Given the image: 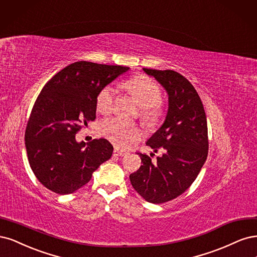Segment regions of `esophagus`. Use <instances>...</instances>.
<instances>
[{"label":"esophagus","instance_id":"obj_1","mask_svg":"<svg viewBox=\"0 0 257 257\" xmlns=\"http://www.w3.org/2000/svg\"><path fill=\"white\" fill-rule=\"evenodd\" d=\"M113 155H114V156H119V157H122V156H126V155H127V153H126L125 151H120V150H118V148H114Z\"/></svg>","mask_w":257,"mask_h":257}]
</instances>
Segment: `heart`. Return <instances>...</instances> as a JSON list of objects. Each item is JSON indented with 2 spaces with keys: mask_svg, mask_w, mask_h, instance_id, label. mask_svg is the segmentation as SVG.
Instances as JSON below:
<instances>
[{
  "mask_svg": "<svg viewBox=\"0 0 257 257\" xmlns=\"http://www.w3.org/2000/svg\"><path fill=\"white\" fill-rule=\"evenodd\" d=\"M126 86L141 106V117L147 125H155L162 115L160 87L146 76H137L130 79ZM114 100L115 88L112 85L104 86L97 96V111L104 115L110 114L113 110ZM100 132L104 138L121 150H127L136 145L143 136L142 130L138 125L120 118L102 121Z\"/></svg>",
  "mask_w": 257,
  "mask_h": 257,
  "instance_id": "b5f03b06",
  "label": "heart"
}]
</instances>
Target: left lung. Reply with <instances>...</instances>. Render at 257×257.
<instances>
[{"label":"left lung","mask_w":257,"mask_h":257,"mask_svg":"<svg viewBox=\"0 0 257 257\" xmlns=\"http://www.w3.org/2000/svg\"><path fill=\"white\" fill-rule=\"evenodd\" d=\"M143 70L169 97L167 116L146 142L155 153L163 154L152 160L139 153L143 164L129 178L145 201L162 204L183 194L204 165L208 155L207 119L200 96L184 76L174 70Z\"/></svg>","instance_id":"8db88e82"}]
</instances>
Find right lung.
<instances>
[{"label":"right lung","instance_id":"right-lung-1","mask_svg":"<svg viewBox=\"0 0 257 257\" xmlns=\"http://www.w3.org/2000/svg\"><path fill=\"white\" fill-rule=\"evenodd\" d=\"M129 67L76 62L57 72L41 89L26 130L33 173L46 188L69 194L86 185L113 154L105 139L78 142L76 134L96 118L100 90Z\"/></svg>","mask_w":257,"mask_h":257}]
</instances>
